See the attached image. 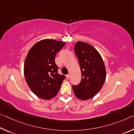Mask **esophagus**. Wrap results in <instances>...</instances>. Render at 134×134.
Wrapping results in <instances>:
<instances>
[{
	"label": "esophagus",
	"instance_id": "1",
	"mask_svg": "<svg viewBox=\"0 0 134 134\" xmlns=\"http://www.w3.org/2000/svg\"><path fill=\"white\" fill-rule=\"evenodd\" d=\"M66 78L67 79H69L70 78V75H69V74H68V75H66Z\"/></svg>",
	"mask_w": 134,
	"mask_h": 134
}]
</instances>
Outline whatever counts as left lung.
Wrapping results in <instances>:
<instances>
[{"instance_id":"8db88e82","label":"left lung","mask_w":134,"mask_h":134,"mask_svg":"<svg viewBox=\"0 0 134 134\" xmlns=\"http://www.w3.org/2000/svg\"><path fill=\"white\" fill-rule=\"evenodd\" d=\"M82 73V79L77 85H73L75 96L86 100L95 96L105 82L106 71L101 55L94 46L86 42H77L75 45Z\"/></svg>"}]
</instances>
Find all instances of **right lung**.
<instances>
[{"label": "right lung", "instance_id": "1", "mask_svg": "<svg viewBox=\"0 0 134 134\" xmlns=\"http://www.w3.org/2000/svg\"><path fill=\"white\" fill-rule=\"evenodd\" d=\"M65 42L43 39L34 44L25 58L24 74L27 83L36 96L50 99L58 94L65 77L58 73L55 58Z\"/></svg>", "mask_w": 134, "mask_h": 134}]
</instances>
